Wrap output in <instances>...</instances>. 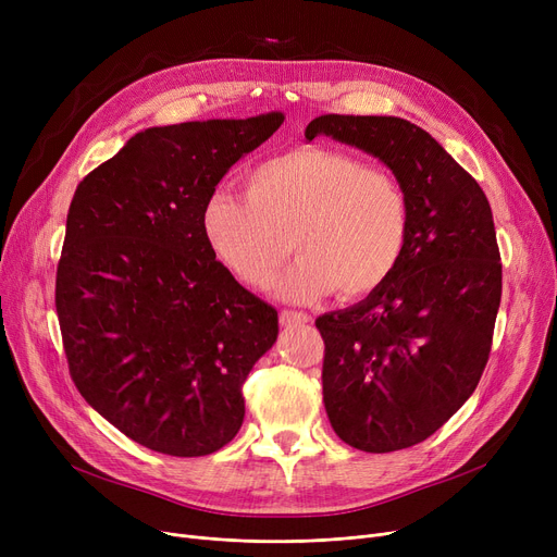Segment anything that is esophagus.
<instances>
[{"mask_svg": "<svg viewBox=\"0 0 557 557\" xmlns=\"http://www.w3.org/2000/svg\"><path fill=\"white\" fill-rule=\"evenodd\" d=\"M309 315L305 313V311H288V309H284L282 313H280V323H282V327H290V325H305V323H309Z\"/></svg>", "mask_w": 557, "mask_h": 557, "instance_id": "1", "label": "esophagus"}]
</instances>
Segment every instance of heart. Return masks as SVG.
Listing matches in <instances>:
<instances>
[{
    "mask_svg": "<svg viewBox=\"0 0 557 557\" xmlns=\"http://www.w3.org/2000/svg\"><path fill=\"white\" fill-rule=\"evenodd\" d=\"M246 196L212 191L200 232L221 267L246 286L267 288L290 239L300 259L277 280V296L313 302L336 290L343 300L382 286L404 255L411 210L395 175L357 156L298 146L255 164Z\"/></svg>",
    "mask_w": 557,
    "mask_h": 557,
    "instance_id": "b5f03b06",
    "label": "heart"
}]
</instances>
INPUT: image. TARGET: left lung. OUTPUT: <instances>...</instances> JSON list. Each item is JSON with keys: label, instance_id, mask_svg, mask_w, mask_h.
<instances>
[{"label": "left lung", "instance_id": "left-lung-1", "mask_svg": "<svg viewBox=\"0 0 557 557\" xmlns=\"http://www.w3.org/2000/svg\"><path fill=\"white\" fill-rule=\"evenodd\" d=\"M320 135L384 162L411 210L393 275L315 320L325 411L349 447H413L470 399L490 357L502 302L490 202L443 144L399 116L323 114L305 131L309 141Z\"/></svg>", "mask_w": 557, "mask_h": 557}]
</instances>
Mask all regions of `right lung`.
Wrapping results in <instances>:
<instances>
[{
	"instance_id": "obj_1",
	"label": "right lung",
	"mask_w": 557,
	"mask_h": 557,
	"mask_svg": "<svg viewBox=\"0 0 557 557\" xmlns=\"http://www.w3.org/2000/svg\"><path fill=\"white\" fill-rule=\"evenodd\" d=\"M282 122L275 110L146 128L76 187L55 273L70 374L146 449L208 456L242 429V386L277 341V311L214 259L200 210Z\"/></svg>"
}]
</instances>
